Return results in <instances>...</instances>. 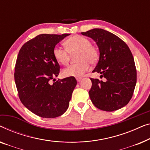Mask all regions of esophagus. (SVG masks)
Segmentation results:
<instances>
[{
  "mask_svg": "<svg viewBox=\"0 0 150 150\" xmlns=\"http://www.w3.org/2000/svg\"><path fill=\"white\" fill-rule=\"evenodd\" d=\"M76 79H77V81L78 82H79V81H81V77H77V78H76Z\"/></svg>",
  "mask_w": 150,
  "mask_h": 150,
  "instance_id": "esophagus-1",
  "label": "esophagus"
}]
</instances>
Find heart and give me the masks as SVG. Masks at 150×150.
Returning <instances> with one entry per match:
<instances>
[{
  "instance_id": "heart-1",
  "label": "heart",
  "mask_w": 150,
  "mask_h": 150,
  "mask_svg": "<svg viewBox=\"0 0 150 150\" xmlns=\"http://www.w3.org/2000/svg\"><path fill=\"white\" fill-rule=\"evenodd\" d=\"M66 47L56 46L53 54L57 62L62 65L68 64L71 54L78 52L77 60L79 62L71 64L62 71L64 77H81L88 71L90 64H94L98 60L99 54L91 41L87 38L80 35L71 37L65 41Z\"/></svg>"
}]
</instances>
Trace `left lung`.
Segmentation results:
<instances>
[{
  "label": "left lung",
  "instance_id": "1",
  "mask_svg": "<svg viewBox=\"0 0 150 150\" xmlns=\"http://www.w3.org/2000/svg\"><path fill=\"white\" fill-rule=\"evenodd\" d=\"M81 35L92 38L99 49V60L92 72L106 81L92 79L90 98L97 108L113 111L129 103L137 83L132 54L125 42L109 31L94 28Z\"/></svg>",
  "mask_w": 150,
  "mask_h": 150
}]
</instances>
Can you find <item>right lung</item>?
Returning <instances> with one entry per match:
<instances>
[{
    "mask_svg": "<svg viewBox=\"0 0 150 150\" xmlns=\"http://www.w3.org/2000/svg\"><path fill=\"white\" fill-rule=\"evenodd\" d=\"M69 35H38L23 45L17 58L14 78L21 102L41 117L62 115L77 85L74 77L58 79L53 84L50 82L60 72L53 54L55 46Z\"/></svg>",
    "mask_w": 150,
    "mask_h": 150,
    "instance_id": "obj_1",
    "label": "right lung"
}]
</instances>
